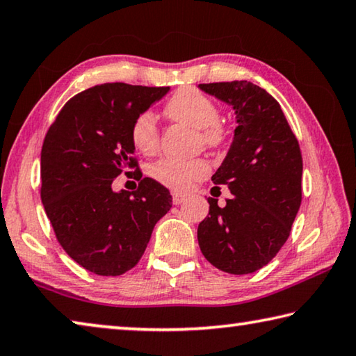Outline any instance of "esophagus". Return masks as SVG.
<instances>
[{"label": "esophagus", "instance_id": "34e87169", "mask_svg": "<svg viewBox=\"0 0 356 356\" xmlns=\"http://www.w3.org/2000/svg\"><path fill=\"white\" fill-rule=\"evenodd\" d=\"M172 197H173V203L175 205H181V203L186 200V194H183V192H178V191H173L172 192Z\"/></svg>", "mask_w": 356, "mask_h": 356}]
</instances>
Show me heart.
Here are the masks:
<instances>
[{
  "label": "heart",
  "mask_w": 356,
  "mask_h": 356,
  "mask_svg": "<svg viewBox=\"0 0 356 356\" xmlns=\"http://www.w3.org/2000/svg\"><path fill=\"white\" fill-rule=\"evenodd\" d=\"M168 120L202 131V137L208 145L222 143L225 132L218 123L219 108L213 99L195 88H183L168 99L164 107ZM132 143L143 154L154 153L159 147V129L154 115L143 112L138 115L131 131ZM208 172L205 161H178L162 159L149 168V175L156 181L173 189H186L197 178Z\"/></svg>",
  "instance_id": "1"
}]
</instances>
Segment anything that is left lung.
I'll use <instances>...</instances> for the list:
<instances>
[{
  "label": "left lung",
  "mask_w": 356,
  "mask_h": 356,
  "mask_svg": "<svg viewBox=\"0 0 356 356\" xmlns=\"http://www.w3.org/2000/svg\"><path fill=\"white\" fill-rule=\"evenodd\" d=\"M202 91L235 112L236 127L222 164L211 177L232 197L209 213L197 238L205 259L230 275H249L275 259L301 205L302 159L281 106L248 80L202 83Z\"/></svg>",
  "instance_id": "1"
}]
</instances>
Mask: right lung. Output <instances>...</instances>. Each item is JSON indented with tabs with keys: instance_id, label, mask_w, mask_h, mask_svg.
Returning <instances> with one entry per match:
<instances>
[{
	"instance_id": "add662e5",
	"label": "right lung",
	"mask_w": 356,
	"mask_h": 356,
	"mask_svg": "<svg viewBox=\"0 0 356 356\" xmlns=\"http://www.w3.org/2000/svg\"><path fill=\"white\" fill-rule=\"evenodd\" d=\"M170 86L104 83L74 96L47 132L40 153V199L58 241L80 266L120 276L138 264L172 195L153 178L137 191L113 179L137 167L131 131L138 115Z\"/></svg>"
}]
</instances>
